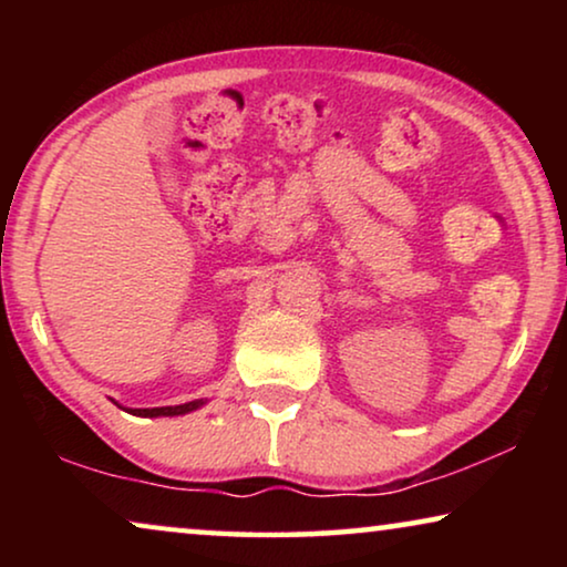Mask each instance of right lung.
<instances>
[{"label": "right lung", "mask_w": 567, "mask_h": 567, "mask_svg": "<svg viewBox=\"0 0 567 567\" xmlns=\"http://www.w3.org/2000/svg\"><path fill=\"white\" fill-rule=\"evenodd\" d=\"M204 405V400H193L185 402V405H169V408H144V410H134V415H144V417H157V415H185L190 410H196Z\"/></svg>", "instance_id": "right-lung-1"}]
</instances>
